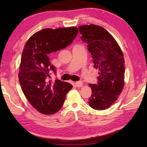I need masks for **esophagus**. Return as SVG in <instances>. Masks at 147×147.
I'll return each instance as SVG.
<instances>
[{
  "label": "esophagus",
  "instance_id": "esophagus-1",
  "mask_svg": "<svg viewBox=\"0 0 147 147\" xmlns=\"http://www.w3.org/2000/svg\"><path fill=\"white\" fill-rule=\"evenodd\" d=\"M75 85L76 86V87H78V88H80V87L82 86L83 83H82V82H81V81H78V82H76Z\"/></svg>",
  "mask_w": 147,
  "mask_h": 147
}]
</instances>
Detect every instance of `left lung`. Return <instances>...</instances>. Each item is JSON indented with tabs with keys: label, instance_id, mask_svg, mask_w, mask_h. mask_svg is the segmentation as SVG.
<instances>
[{
	"label": "left lung",
	"instance_id": "left-lung-1",
	"mask_svg": "<svg viewBox=\"0 0 147 147\" xmlns=\"http://www.w3.org/2000/svg\"><path fill=\"white\" fill-rule=\"evenodd\" d=\"M81 39L88 44L94 67L98 69L96 84H89L92 93L88 103L92 108L102 110L117 100L124 85V59L113 37L100 26H78Z\"/></svg>",
	"mask_w": 147,
	"mask_h": 147
}]
</instances>
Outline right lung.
<instances>
[{
    "instance_id": "right-lung-1",
    "label": "right lung",
    "mask_w": 147,
    "mask_h": 147,
    "mask_svg": "<svg viewBox=\"0 0 147 147\" xmlns=\"http://www.w3.org/2000/svg\"><path fill=\"white\" fill-rule=\"evenodd\" d=\"M78 30L76 27L45 28L28 39L22 53L19 80L22 91L29 102L39 112L51 115L63 106L71 84L56 79L49 80L50 71L56 73L49 55L72 43Z\"/></svg>"
}]
</instances>
